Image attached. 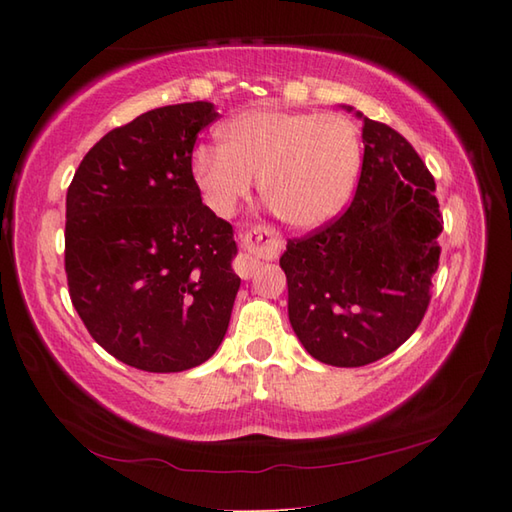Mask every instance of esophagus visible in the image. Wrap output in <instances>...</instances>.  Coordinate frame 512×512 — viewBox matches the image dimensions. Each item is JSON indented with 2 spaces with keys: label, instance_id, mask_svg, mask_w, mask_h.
I'll list each match as a JSON object with an SVG mask.
<instances>
[{
  "label": "esophagus",
  "instance_id": "34e87169",
  "mask_svg": "<svg viewBox=\"0 0 512 512\" xmlns=\"http://www.w3.org/2000/svg\"><path fill=\"white\" fill-rule=\"evenodd\" d=\"M284 246V239L270 226H253L242 235V253L235 257V273L242 279H250L264 259H273Z\"/></svg>",
  "mask_w": 512,
  "mask_h": 512
}]
</instances>
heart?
Returning <instances> with one entry per match:
<instances>
[{
  "mask_svg": "<svg viewBox=\"0 0 512 512\" xmlns=\"http://www.w3.org/2000/svg\"><path fill=\"white\" fill-rule=\"evenodd\" d=\"M220 149L198 147L191 176L206 206L233 215L259 178V195L281 222L314 231L350 202L361 171V134L343 114L253 107L217 127Z\"/></svg>",
  "mask_w": 512,
  "mask_h": 512,
  "instance_id": "obj_1",
  "label": "heart"
}]
</instances>
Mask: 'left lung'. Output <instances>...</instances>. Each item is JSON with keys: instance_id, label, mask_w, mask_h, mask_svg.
Listing matches in <instances>:
<instances>
[{"instance_id": "left-lung-1", "label": "left lung", "mask_w": 512, "mask_h": 512, "mask_svg": "<svg viewBox=\"0 0 512 512\" xmlns=\"http://www.w3.org/2000/svg\"><path fill=\"white\" fill-rule=\"evenodd\" d=\"M356 116L365 154L352 204L288 239L279 259L292 330L310 356L334 367L398 350L427 312L440 262L442 215L427 165L396 129Z\"/></svg>"}]
</instances>
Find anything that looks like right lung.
I'll list each match as a JSON object with an SVG mask.
<instances>
[{
	"label": "right lung",
	"mask_w": 512,
	"mask_h": 512,
	"mask_svg": "<svg viewBox=\"0 0 512 512\" xmlns=\"http://www.w3.org/2000/svg\"><path fill=\"white\" fill-rule=\"evenodd\" d=\"M213 103L158 107L107 132L65 198V275L74 310L118 361L169 374L220 347L239 279L233 226L191 176Z\"/></svg>",
	"instance_id": "add662e5"
}]
</instances>
